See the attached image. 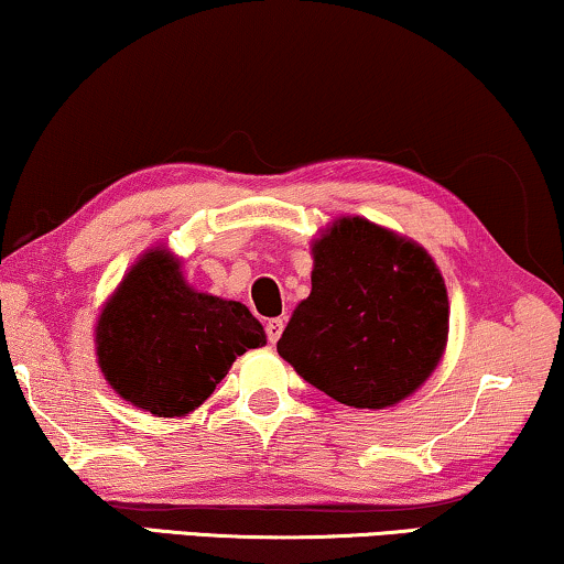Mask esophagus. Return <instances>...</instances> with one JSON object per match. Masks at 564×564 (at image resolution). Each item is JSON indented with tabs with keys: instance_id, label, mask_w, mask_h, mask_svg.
I'll use <instances>...</instances> for the list:
<instances>
[{
	"instance_id": "34e87169",
	"label": "esophagus",
	"mask_w": 564,
	"mask_h": 564,
	"mask_svg": "<svg viewBox=\"0 0 564 564\" xmlns=\"http://www.w3.org/2000/svg\"><path fill=\"white\" fill-rule=\"evenodd\" d=\"M282 330H284V318H272V321H269V323H267V336H269V344H276V341H280Z\"/></svg>"
}]
</instances>
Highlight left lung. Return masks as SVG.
Returning <instances> with one entry per match:
<instances>
[{
	"label": "left lung",
	"instance_id": "8db88e82",
	"mask_svg": "<svg viewBox=\"0 0 564 564\" xmlns=\"http://www.w3.org/2000/svg\"><path fill=\"white\" fill-rule=\"evenodd\" d=\"M311 295L276 351L328 398L351 408L398 405L444 357L449 297L431 253L395 230L341 215L313 238Z\"/></svg>",
	"mask_w": 564,
	"mask_h": 564
}]
</instances>
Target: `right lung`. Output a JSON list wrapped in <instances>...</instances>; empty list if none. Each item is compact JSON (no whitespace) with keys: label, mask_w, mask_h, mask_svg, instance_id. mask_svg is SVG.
<instances>
[{"label":"right lung","mask_w":564,"mask_h":564,"mask_svg":"<svg viewBox=\"0 0 564 564\" xmlns=\"http://www.w3.org/2000/svg\"><path fill=\"white\" fill-rule=\"evenodd\" d=\"M267 344L236 300L197 292L182 259L153 246L107 297L95 326L97 365L130 405L182 419L213 395L236 357Z\"/></svg>","instance_id":"add662e5"}]
</instances>
